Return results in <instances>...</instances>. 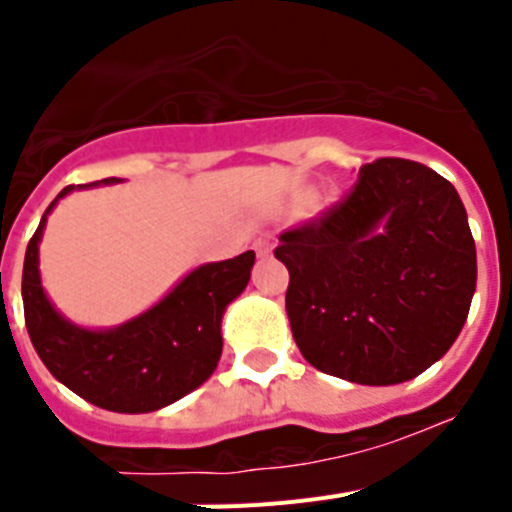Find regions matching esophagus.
I'll return each mask as SVG.
<instances>
[{
	"instance_id": "obj_1",
	"label": "esophagus",
	"mask_w": 512,
	"mask_h": 512,
	"mask_svg": "<svg viewBox=\"0 0 512 512\" xmlns=\"http://www.w3.org/2000/svg\"><path fill=\"white\" fill-rule=\"evenodd\" d=\"M256 253H259V259H269L271 253H274V243H271V241H256Z\"/></svg>"
}]
</instances>
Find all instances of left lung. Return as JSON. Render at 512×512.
<instances>
[{
    "label": "left lung",
    "mask_w": 512,
    "mask_h": 512,
    "mask_svg": "<svg viewBox=\"0 0 512 512\" xmlns=\"http://www.w3.org/2000/svg\"><path fill=\"white\" fill-rule=\"evenodd\" d=\"M287 315L315 369L400 384L436 364L464 328L477 251L454 184L408 158L361 166L351 192L279 235Z\"/></svg>",
    "instance_id": "1"
}]
</instances>
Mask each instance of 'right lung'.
I'll use <instances>...</instances> for the list:
<instances>
[{
	"mask_svg": "<svg viewBox=\"0 0 512 512\" xmlns=\"http://www.w3.org/2000/svg\"><path fill=\"white\" fill-rule=\"evenodd\" d=\"M117 182L102 179V184ZM99 182L79 184L97 187ZM74 189H61L58 200ZM53 200L27 243L22 266L25 325L40 361L71 392L112 413H153L197 390L223 354V312L246 289L256 253L194 269L151 310L110 330L69 323L40 287L38 243Z\"/></svg>",
	"mask_w": 512,
	"mask_h": 512,
	"instance_id": "obj_1",
	"label": "right lung"
}]
</instances>
